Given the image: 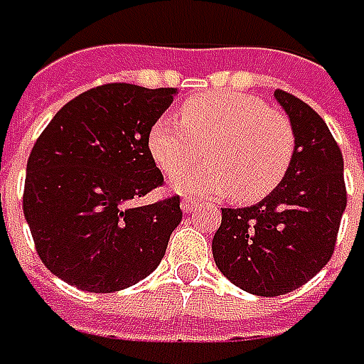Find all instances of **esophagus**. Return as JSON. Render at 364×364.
<instances>
[{"label": "esophagus", "instance_id": "34e87169", "mask_svg": "<svg viewBox=\"0 0 364 364\" xmlns=\"http://www.w3.org/2000/svg\"><path fill=\"white\" fill-rule=\"evenodd\" d=\"M181 209L183 213H193V209H197V203L193 201V199H183Z\"/></svg>", "mask_w": 364, "mask_h": 364}]
</instances>
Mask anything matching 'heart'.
<instances>
[{"mask_svg":"<svg viewBox=\"0 0 364 364\" xmlns=\"http://www.w3.org/2000/svg\"><path fill=\"white\" fill-rule=\"evenodd\" d=\"M181 121L161 115L147 133L151 159L165 175H178L205 150L210 163L173 179L193 197L257 203L285 179L295 155V131L281 111L247 93L209 91L181 103Z\"/></svg>","mask_w":364,"mask_h":364,"instance_id":"obj_1","label":"heart"}]
</instances>
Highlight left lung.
Masks as SVG:
<instances>
[{
  "label": "left lung",
  "instance_id": "left-lung-1",
  "mask_svg": "<svg viewBox=\"0 0 364 364\" xmlns=\"http://www.w3.org/2000/svg\"><path fill=\"white\" fill-rule=\"evenodd\" d=\"M295 131L285 179L251 207L221 209L213 237L215 265L233 285L257 296L303 287L327 265L347 207L343 153L327 123L305 101L277 89Z\"/></svg>",
  "mask_w": 364,
  "mask_h": 364
}]
</instances>
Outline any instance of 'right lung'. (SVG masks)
<instances>
[{
    "label": "right lung",
    "instance_id": "1",
    "mask_svg": "<svg viewBox=\"0 0 364 364\" xmlns=\"http://www.w3.org/2000/svg\"><path fill=\"white\" fill-rule=\"evenodd\" d=\"M175 89L107 83L65 103L27 159L23 215L43 265L89 293L139 283L181 223L179 197L133 207L163 183L147 133Z\"/></svg>",
    "mask_w": 364,
    "mask_h": 364
}]
</instances>
